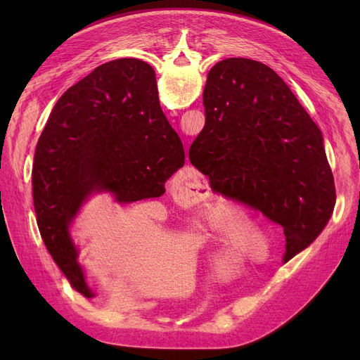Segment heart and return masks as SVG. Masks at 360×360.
Listing matches in <instances>:
<instances>
[{
  "label": "heart",
  "instance_id": "heart-1",
  "mask_svg": "<svg viewBox=\"0 0 360 360\" xmlns=\"http://www.w3.org/2000/svg\"><path fill=\"white\" fill-rule=\"evenodd\" d=\"M210 223L223 243H232L229 248V259L232 261H250L255 257V252L261 245L269 247L266 235L255 228H251L254 223L252 219L235 205H229L224 214L213 212ZM223 262L224 258L221 251L212 257V266L216 271H221Z\"/></svg>",
  "mask_w": 360,
  "mask_h": 360
}]
</instances>
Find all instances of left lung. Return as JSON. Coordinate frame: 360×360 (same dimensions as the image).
Masks as SVG:
<instances>
[{
    "label": "left lung",
    "instance_id": "8db88e82",
    "mask_svg": "<svg viewBox=\"0 0 360 360\" xmlns=\"http://www.w3.org/2000/svg\"><path fill=\"white\" fill-rule=\"evenodd\" d=\"M202 103L205 125L190 162L214 190L283 226L286 262L315 240L334 210L323 134L288 84L254 60L217 63Z\"/></svg>",
    "mask_w": 360,
    "mask_h": 360
}]
</instances>
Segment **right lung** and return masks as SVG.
<instances>
[{"label":"right lung","mask_w":360,"mask_h":360,"mask_svg":"<svg viewBox=\"0 0 360 360\" xmlns=\"http://www.w3.org/2000/svg\"><path fill=\"white\" fill-rule=\"evenodd\" d=\"M184 163L147 63L109 61L63 94L37 141L32 185L37 228L75 290L96 296L71 236L83 205L98 194L121 205L158 198Z\"/></svg>","instance_id":"add662e5"}]
</instances>
